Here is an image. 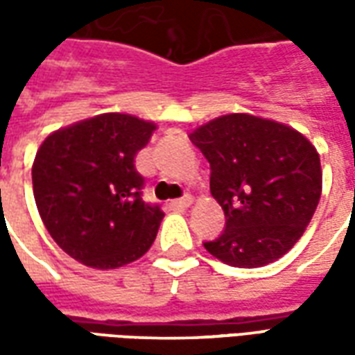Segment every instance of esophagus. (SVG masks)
I'll list each match as a JSON object with an SVG mask.
<instances>
[{"label": "esophagus", "instance_id": "esophagus-1", "mask_svg": "<svg viewBox=\"0 0 355 355\" xmlns=\"http://www.w3.org/2000/svg\"><path fill=\"white\" fill-rule=\"evenodd\" d=\"M192 203H193V198H192V196H184V198H180V200L171 201L169 207L173 209V211H184V209L190 207Z\"/></svg>", "mask_w": 355, "mask_h": 355}]
</instances>
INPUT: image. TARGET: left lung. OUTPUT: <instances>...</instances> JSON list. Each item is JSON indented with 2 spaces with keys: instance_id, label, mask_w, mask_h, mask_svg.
<instances>
[{
  "instance_id": "1",
  "label": "left lung",
  "mask_w": 355,
  "mask_h": 355,
  "mask_svg": "<svg viewBox=\"0 0 355 355\" xmlns=\"http://www.w3.org/2000/svg\"><path fill=\"white\" fill-rule=\"evenodd\" d=\"M211 165V193L224 211L209 253L236 268L277 261L304 234L321 196L318 150L289 125L228 114L190 135Z\"/></svg>"
}]
</instances>
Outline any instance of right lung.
I'll return each instance as SVG.
<instances>
[{"mask_svg": "<svg viewBox=\"0 0 355 355\" xmlns=\"http://www.w3.org/2000/svg\"><path fill=\"white\" fill-rule=\"evenodd\" d=\"M155 123L101 114L51 132L32 165L40 216L57 245L85 266L112 270L154 243L163 211L142 201L135 155Z\"/></svg>", "mask_w": 355, "mask_h": 355, "instance_id": "add662e5", "label": "right lung"}]
</instances>
